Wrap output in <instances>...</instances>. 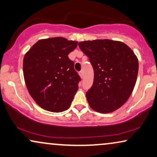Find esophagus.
Returning <instances> with one entry per match:
<instances>
[{"label":"esophagus","mask_w":157,"mask_h":157,"mask_svg":"<svg viewBox=\"0 0 157 157\" xmlns=\"http://www.w3.org/2000/svg\"><path fill=\"white\" fill-rule=\"evenodd\" d=\"M79 75H80L81 78H83V73L82 71H81L79 72Z\"/></svg>","instance_id":"34e87169"}]
</instances>
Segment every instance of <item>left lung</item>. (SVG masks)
I'll use <instances>...</instances> for the list:
<instances>
[{
	"instance_id": "obj_1",
	"label": "left lung",
	"mask_w": 157,
	"mask_h": 157,
	"mask_svg": "<svg viewBox=\"0 0 157 157\" xmlns=\"http://www.w3.org/2000/svg\"><path fill=\"white\" fill-rule=\"evenodd\" d=\"M89 57L94 83L86 94L89 106L97 112L110 113L125 104L132 94L139 71L138 59L123 42L109 39L78 44Z\"/></svg>"
}]
</instances>
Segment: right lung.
Returning a JSON list of instances; mask_svg holds the SVG:
<instances>
[{
    "label": "right lung",
    "instance_id": "add662e5",
    "mask_svg": "<svg viewBox=\"0 0 157 157\" xmlns=\"http://www.w3.org/2000/svg\"><path fill=\"white\" fill-rule=\"evenodd\" d=\"M78 42L61 37L39 40L25 53L23 76L30 95L45 110L61 112L71 106L81 81L68 55Z\"/></svg>",
    "mask_w": 157,
    "mask_h": 157
}]
</instances>
